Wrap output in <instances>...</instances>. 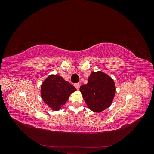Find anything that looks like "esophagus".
<instances>
[{
	"label": "esophagus",
	"instance_id": "34e87169",
	"mask_svg": "<svg viewBox=\"0 0 154 154\" xmlns=\"http://www.w3.org/2000/svg\"><path fill=\"white\" fill-rule=\"evenodd\" d=\"M80 85L79 84V83H76V84H74V87L76 88L77 90H78L79 88H80Z\"/></svg>",
	"mask_w": 154,
	"mask_h": 154
}]
</instances>
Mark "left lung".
<instances>
[{
  "label": "left lung",
  "instance_id": "8db88e82",
  "mask_svg": "<svg viewBox=\"0 0 154 154\" xmlns=\"http://www.w3.org/2000/svg\"><path fill=\"white\" fill-rule=\"evenodd\" d=\"M88 108L94 112H101L109 107L116 93L113 79L101 71L92 72L88 83L80 87Z\"/></svg>",
  "mask_w": 154,
  "mask_h": 154
}]
</instances>
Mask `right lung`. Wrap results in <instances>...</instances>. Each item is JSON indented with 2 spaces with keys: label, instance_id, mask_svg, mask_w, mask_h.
<instances>
[{
  "label": "right lung",
  "instance_id": "right-lung-1",
  "mask_svg": "<svg viewBox=\"0 0 154 154\" xmlns=\"http://www.w3.org/2000/svg\"><path fill=\"white\" fill-rule=\"evenodd\" d=\"M76 89L58 75H49L41 85L43 101L53 110H58L66 103L69 96Z\"/></svg>",
  "mask_w": 154,
  "mask_h": 154
}]
</instances>
